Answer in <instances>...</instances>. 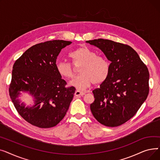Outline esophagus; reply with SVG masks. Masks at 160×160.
I'll use <instances>...</instances> for the list:
<instances>
[{"mask_svg": "<svg viewBox=\"0 0 160 160\" xmlns=\"http://www.w3.org/2000/svg\"><path fill=\"white\" fill-rule=\"evenodd\" d=\"M85 95V93H83V92L80 91H76L75 93H74V95L76 97H78V96H83Z\"/></svg>", "mask_w": 160, "mask_h": 160, "instance_id": "1", "label": "esophagus"}]
</instances>
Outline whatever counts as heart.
<instances>
[{
	"instance_id": "b5f03b06",
	"label": "heart",
	"mask_w": 160,
	"mask_h": 160,
	"mask_svg": "<svg viewBox=\"0 0 160 160\" xmlns=\"http://www.w3.org/2000/svg\"><path fill=\"white\" fill-rule=\"evenodd\" d=\"M69 58L75 68L80 69L79 77L72 80L70 85L78 89L89 88L92 83L98 85L108 77L110 71V63L107 59L97 56L94 50L86 46H81L69 53ZM56 69L60 77L66 80L74 78L77 70L70 64L59 62L56 64Z\"/></svg>"
}]
</instances>
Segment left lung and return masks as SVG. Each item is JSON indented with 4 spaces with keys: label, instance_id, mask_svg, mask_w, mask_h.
I'll return each instance as SVG.
<instances>
[{
    "label": "left lung",
    "instance_id": "1",
    "mask_svg": "<svg viewBox=\"0 0 160 160\" xmlns=\"http://www.w3.org/2000/svg\"><path fill=\"white\" fill-rule=\"evenodd\" d=\"M86 43L98 47L111 62L107 79L93 91L90 109L95 118L108 127H118L135 115L147 98L149 72L131 47L98 39Z\"/></svg>",
    "mask_w": 160,
    "mask_h": 160
}]
</instances>
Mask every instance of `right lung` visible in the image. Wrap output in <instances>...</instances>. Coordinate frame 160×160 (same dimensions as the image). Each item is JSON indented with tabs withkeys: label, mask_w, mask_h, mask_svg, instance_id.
Listing matches in <instances>:
<instances>
[{
	"label": "right lung",
	"mask_w": 160,
	"mask_h": 160,
	"mask_svg": "<svg viewBox=\"0 0 160 160\" xmlns=\"http://www.w3.org/2000/svg\"><path fill=\"white\" fill-rule=\"evenodd\" d=\"M72 43L63 40L48 41L29 48L13 66L9 93L17 111L30 124L41 128L55 127L65 117L75 88L56 71V63L62 48ZM28 93L32 104L26 106L18 97Z\"/></svg>",
	"instance_id": "1"
}]
</instances>
